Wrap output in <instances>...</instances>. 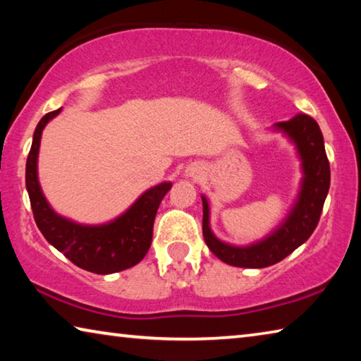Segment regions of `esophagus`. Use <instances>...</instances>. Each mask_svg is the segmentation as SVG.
Returning <instances> with one entry per match:
<instances>
[{"label": "esophagus", "mask_w": 361, "mask_h": 361, "mask_svg": "<svg viewBox=\"0 0 361 361\" xmlns=\"http://www.w3.org/2000/svg\"><path fill=\"white\" fill-rule=\"evenodd\" d=\"M200 173V167L197 164H189L186 167V176H191V178H195Z\"/></svg>", "instance_id": "esophagus-1"}]
</instances>
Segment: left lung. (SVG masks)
Here are the masks:
<instances>
[{"mask_svg":"<svg viewBox=\"0 0 361 361\" xmlns=\"http://www.w3.org/2000/svg\"><path fill=\"white\" fill-rule=\"evenodd\" d=\"M274 129L283 132L296 146L302 169L298 199L277 229H274L264 239L245 247L231 245L219 240L210 228L209 200L202 195V232L205 243L216 258L229 266L261 269L276 264L302 245L319 224L331 176L320 127L310 116L296 114L290 121L277 122Z\"/></svg>","mask_w":361,"mask_h":361,"instance_id":"8db88e82","label":"left lung"}]
</instances>
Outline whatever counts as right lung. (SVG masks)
<instances>
[{
	"mask_svg": "<svg viewBox=\"0 0 361 361\" xmlns=\"http://www.w3.org/2000/svg\"><path fill=\"white\" fill-rule=\"evenodd\" d=\"M62 111L47 113L36 126L32 149L28 152L25 183L36 226L46 240L63 253L73 264L94 274H114L138 264L148 253L152 240V226L159 209L172 183L152 186L113 221L103 224H79L54 209L42 194L38 180V152L46 124Z\"/></svg>",
	"mask_w": 361,
	"mask_h": 361,
	"instance_id": "add662e5",
	"label": "right lung"
}]
</instances>
